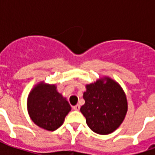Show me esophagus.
<instances>
[{
  "mask_svg": "<svg viewBox=\"0 0 155 155\" xmlns=\"http://www.w3.org/2000/svg\"><path fill=\"white\" fill-rule=\"evenodd\" d=\"M73 108H74V109H75V110H76V111H79V110H80V104H77V105L74 106V107H73Z\"/></svg>",
  "mask_w": 155,
  "mask_h": 155,
  "instance_id": "esophagus-1",
  "label": "esophagus"
}]
</instances>
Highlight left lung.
<instances>
[{
    "label": "left lung",
    "mask_w": 155,
    "mask_h": 155,
    "mask_svg": "<svg viewBox=\"0 0 155 155\" xmlns=\"http://www.w3.org/2000/svg\"><path fill=\"white\" fill-rule=\"evenodd\" d=\"M84 92L85 104L80 112L86 118L88 127L98 134H112L117 129L128 111L126 95L119 84L104 76L86 84Z\"/></svg>",
    "instance_id": "8db88e82"
}]
</instances>
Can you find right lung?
Listing matches in <instances>:
<instances>
[{
  "label": "right lung",
  "mask_w": 155,
  "mask_h": 155,
  "mask_svg": "<svg viewBox=\"0 0 155 155\" xmlns=\"http://www.w3.org/2000/svg\"><path fill=\"white\" fill-rule=\"evenodd\" d=\"M71 109L67 98L58 92L56 84L41 81L28 95L29 116L35 125L43 130L54 131L60 127Z\"/></svg>",
  "instance_id": "1"
}]
</instances>
